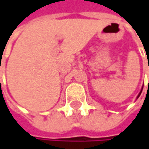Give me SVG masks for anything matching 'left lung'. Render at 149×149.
<instances>
[{"label": "left lung", "mask_w": 149, "mask_h": 149, "mask_svg": "<svg viewBox=\"0 0 149 149\" xmlns=\"http://www.w3.org/2000/svg\"><path fill=\"white\" fill-rule=\"evenodd\" d=\"M148 87H149V80H148ZM142 89H143V86H142V88H141V91H140V93H139V95L137 96V98L140 97V95H141V91H142Z\"/></svg>", "instance_id": "8db88e82"}]
</instances>
